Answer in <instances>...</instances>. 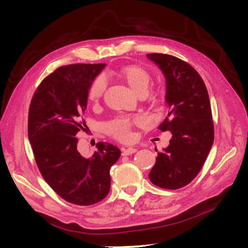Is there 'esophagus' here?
<instances>
[{"label": "esophagus", "mask_w": 248, "mask_h": 248, "mask_svg": "<svg viewBox=\"0 0 248 248\" xmlns=\"http://www.w3.org/2000/svg\"><path fill=\"white\" fill-rule=\"evenodd\" d=\"M137 152V149L136 148H123L122 149V155L123 156H127V155H130V154H133Z\"/></svg>", "instance_id": "obj_1"}]
</instances>
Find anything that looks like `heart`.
Instances as JSON below:
<instances>
[{"label":"heart","instance_id":"b5f03b06","mask_svg":"<svg viewBox=\"0 0 248 248\" xmlns=\"http://www.w3.org/2000/svg\"><path fill=\"white\" fill-rule=\"evenodd\" d=\"M119 77L138 95L145 94L148 90L151 76L148 70L138 65H127L122 67L118 71ZM107 82L103 78H97L89 89V99L92 102H98L106 92ZM144 122L140 117H125L120 116L111 120L106 125V129L108 134L119 140H129L131 139V127L132 125H140Z\"/></svg>","mask_w":248,"mask_h":248}]
</instances>
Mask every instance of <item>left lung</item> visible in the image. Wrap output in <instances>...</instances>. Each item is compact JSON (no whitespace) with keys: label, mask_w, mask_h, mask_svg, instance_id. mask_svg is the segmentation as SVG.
I'll list each match as a JSON object with an SVG mask.
<instances>
[{"label":"left lung","mask_w":248,"mask_h":248,"mask_svg":"<svg viewBox=\"0 0 248 248\" xmlns=\"http://www.w3.org/2000/svg\"><path fill=\"white\" fill-rule=\"evenodd\" d=\"M166 78L169 114L158 126L170 131V145L157 154L149 172L151 182L164 189L184 187L197 177L214 140L207 88L197 70L176 57L148 54Z\"/></svg>","instance_id":"left-lung-1"}]
</instances>
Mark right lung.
I'll return each instance as SVG.
<instances>
[{
  "label": "right lung",
  "instance_id": "add662e5",
  "mask_svg": "<svg viewBox=\"0 0 248 248\" xmlns=\"http://www.w3.org/2000/svg\"><path fill=\"white\" fill-rule=\"evenodd\" d=\"M104 67H60L42 80L30 104L28 134L37 167L51 188L74 205L90 206L108 196L109 170L121 155L118 147L101 141L89 158L78 151L89 89Z\"/></svg>",
  "mask_w": 248,
  "mask_h": 248
}]
</instances>
